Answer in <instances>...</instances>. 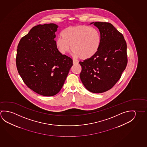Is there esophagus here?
Wrapping results in <instances>:
<instances>
[{
    "label": "esophagus",
    "mask_w": 147,
    "mask_h": 147,
    "mask_svg": "<svg viewBox=\"0 0 147 147\" xmlns=\"http://www.w3.org/2000/svg\"><path fill=\"white\" fill-rule=\"evenodd\" d=\"M78 64V62L76 60H73V64Z\"/></svg>",
    "instance_id": "esophagus-1"
}]
</instances>
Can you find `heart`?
Here are the masks:
<instances>
[{"label": "heart", "mask_w": 147, "mask_h": 147, "mask_svg": "<svg viewBox=\"0 0 147 147\" xmlns=\"http://www.w3.org/2000/svg\"><path fill=\"white\" fill-rule=\"evenodd\" d=\"M61 37L57 39L56 46L62 54L70 49L75 58L83 60L92 58L100 47L101 37L96 28L85 25L70 26L61 33Z\"/></svg>", "instance_id": "1"}]
</instances>
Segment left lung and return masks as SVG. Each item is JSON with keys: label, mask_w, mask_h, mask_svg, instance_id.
Here are the masks:
<instances>
[{"label": "left lung", "mask_w": 147, "mask_h": 147, "mask_svg": "<svg viewBox=\"0 0 147 147\" xmlns=\"http://www.w3.org/2000/svg\"><path fill=\"white\" fill-rule=\"evenodd\" d=\"M99 30L101 43L92 58L80 62V77L84 86L91 92L100 93L113 87L121 77L127 64V44L123 35L112 24L91 22Z\"/></svg>", "instance_id": "left-lung-1"}]
</instances>
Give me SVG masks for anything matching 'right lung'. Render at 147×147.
Returning a JSON list of instances; mask_svg holds the SVG:
<instances>
[{
	"instance_id": "obj_1",
	"label": "right lung",
	"mask_w": 147,
	"mask_h": 147,
	"mask_svg": "<svg viewBox=\"0 0 147 147\" xmlns=\"http://www.w3.org/2000/svg\"><path fill=\"white\" fill-rule=\"evenodd\" d=\"M56 24L34 26L22 38L17 49L16 66L24 83L41 96H51L60 91L72 60L56 46Z\"/></svg>"
}]
</instances>
